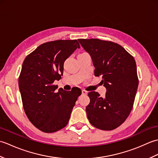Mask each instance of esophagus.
I'll list each match as a JSON object with an SVG mask.
<instances>
[{"instance_id":"1","label":"esophagus","mask_w":158,"mask_h":158,"mask_svg":"<svg viewBox=\"0 0 158 158\" xmlns=\"http://www.w3.org/2000/svg\"><path fill=\"white\" fill-rule=\"evenodd\" d=\"M81 92H82V94H88V92L86 91V90H85V89H82L81 90Z\"/></svg>"}]
</instances>
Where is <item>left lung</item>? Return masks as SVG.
<instances>
[{"instance_id": "obj_1", "label": "left lung", "mask_w": 158, "mask_h": 158, "mask_svg": "<svg viewBox=\"0 0 158 158\" xmlns=\"http://www.w3.org/2000/svg\"><path fill=\"white\" fill-rule=\"evenodd\" d=\"M89 53L95 67L94 75L101 76L106 89L105 97L90 92L87 116L92 126L112 130L125 122L133 107L139 85L135 58L115 43L98 39H78Z\"/></svg>"}]
</instances>
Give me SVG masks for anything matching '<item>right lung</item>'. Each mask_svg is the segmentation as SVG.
<instances>
[{"label": "right lung", "mask_w": 158, "mask_h": 158, "mask_svg": "<svg viewBox=\"0 0 158 158\" xmlns=\"http://www.w3.org/2000/svg\"><path fill=\"white\" fill-rule=\"evenodd\" d=\"M80 48L77 40L47 42L26 57L19 77L23 107L28 119L46 133L64 127L69 121L80 89L66 92L53 83L63 74L64 63Z\"/></svg>", "instance_id": "add662e5"}]
</instances>
